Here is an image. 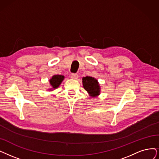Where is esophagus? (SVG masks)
<instances>
[{"label":"esophagus","instance_id":"34e87169","mask_svg":"<svg viewBox=\"0 0 159 159\" xmlns=\"http://www.w3.org/2000/svg\"><path fill=\"white\" fill-rule=\"evenodd\" d=\"M71 78L74 80H77L78 78V74H72Z\"/></svg>","mask_w":159,"mask_h":159}]
</instances>
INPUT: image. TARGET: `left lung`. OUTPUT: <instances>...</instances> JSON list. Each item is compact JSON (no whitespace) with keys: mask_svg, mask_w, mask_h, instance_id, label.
<instances>
[{"mask_svg":"<svg viewBox=\"0 0 159 159\" xmlns=\"http://www.w3.org/2000/svg\"><path fill=\"white\" fill-rule=\"evenodd\" d=\"M82 84L85 90L90 97L94 98L100 94V86L98 80L91 76H86L82 78Z\"/></svg>","mask_w":159,"mask_h":159,"instance_id":"obj_1","label":"left lung"}]
</instances>
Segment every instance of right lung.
<instances>
[{
  "label": "right lung",
  "mask_w": 159,
  "mask_h": 159,
  "mask_svg": "<svg viewBox=\"0 0 159 159\" xmlns=\"http://www.w3.org/2000/svg\"><path fill=\"white\" fill-rule=\"evenodd\" d=\"M65 79V76L62 75H54L52 76V78L49 80L50 87L48 89V91H53L57 89L62 81Z\"/></svg>",
  "instance_id": "1"
}]
</instances>
